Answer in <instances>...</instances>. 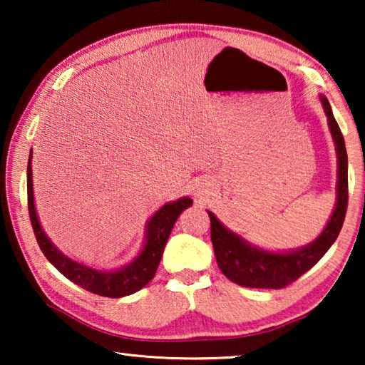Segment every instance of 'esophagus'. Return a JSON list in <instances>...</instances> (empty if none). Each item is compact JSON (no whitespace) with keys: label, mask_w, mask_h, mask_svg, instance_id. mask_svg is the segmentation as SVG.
Listing matches in <instances>:
<instances>
[{"label":"esophagus","mask_w":365,"mask_h":365,"mask_svg":"<svg viewBox=\"0 0 365 365\" xmlns=\"http://www.w3.org/2000/svg\"><path fill=\"white\" fill-rule=\"evenodd\" d=\"M214 188V185L211 180H207V178H197V180L195 182V187H193V191L196 196L200 197H205L207 196L209 193H211Z\"/></svg>","instance_id":"34e87169"}]
</instances>
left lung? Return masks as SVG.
I'll list each match as a JSON object with an SVG mask.
<instances>
[{"label": "left lung", "instance_id": "left-lung-1", "mask_svg": "<svg viewBox=\"0 0 365 365\" xmlns=\"http://www.w3.org/2000/svg\"><path fill=\"white\" fill-rule=\"evenodd\" d=\"M319 100L322 103L327 122H329L338 163L336 202L322 233L314 242L301 248L267 251L246 242L238 233L228 230L211 211H207L211 219L214 255L219 269L228 280L240 287L279 289L289 285L324 257L341 230L346 207H348V154H346L344 138L333 117L329 100L324 95H319Z\"/></svg>", "mask_w": 365, "mask_h": 365}]
</instances>
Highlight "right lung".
I'll return each mask as SVG.
<instances>
[{"instance_id":"1","label":"right lung","mask_w":365,"mask_h":365,"mask_svg":"<svg viewBox=\"0 0 365 365\" xmlns=\"http://www.w3.org/2000/svg\"><path fill=\"white\" fill-rule=\"evenodd\" d=\"M27 197H29V214L32 222L34 233L36 242L40 245V250L46 259L56 267L66 279L82 287L90 293L106 296V298H122L137 293L153 280L156 274L158 265L163 257V252L168 243L169 235L174 228L178 215L193 205V200L188 196H183L177 201L165 202V205L153 214V217L148 220L143 248L140 250L137 257L132 262L122 265L119 269L101 270L93 269L90 265L73 261L67 257L63 251H59L48 235L43 232L40 225L38 215H36L35 201H34V182H32V151L29 156L27 165Z\"/></svg>"}]
</instances>
